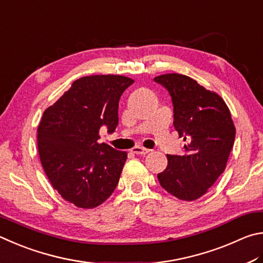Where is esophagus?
Listing matches in <instances>:
<instances>
[{
    "label": "esophagus",
    "mask_w": 263,
    "mask_h": 263,
    "mask_svg": "<svg viewBox=\"0 0 263 263\" xmlns=\"http://www.w3.org/2000/svg\"><path fill=\"white\" fill-rule=\"evenodd\" d=\"M150 150L145 149V148H141V146H135V148L132 149V153L135 154V155H141V156H144L149 153Z\"/></svg>",
    "instance_id": "obj_1"
}]
</instances>
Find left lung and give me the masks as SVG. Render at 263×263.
Wrapping results in <instances>:
<instances>
[{
  "mask_svg": "<svg viewBox=\"0 0 263 263\" xmlns=\"http://www.w3.org/2000/svg\"><path fill=\"white\" fill-rule=\"evenodd\" d=\"M171 95L173 126L187 141L185 155H167L160 186L182 201L200 199L227 167L236 137L231 112L222 97L181 73L155 77Z\"/></svg>",
  "mask_w": 263,
  "mask_h": 263,
  "instance_id": "8db88e82",
  "label": "left lung"
}]
</instances>
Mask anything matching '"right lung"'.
Here are the masks:
<instances>
[{"mask_svg": "<svg viewBox=\"0 0 263 263\" xmlns=\"http://www.w3.org/2000/svg\"><path fill=\"white\" fill-rule=\"evenodd\" d=\"M133 83L121 75L78 78L43 114L36 130L41 165L59 194L78 208L104 203L118 185L127 153L98 143L99 130H115L120 97Z\"/></svg>", "mask_w": 263, "mask_h": 263, "instance_id": "1", "label": "right lung"}]
</instances>
